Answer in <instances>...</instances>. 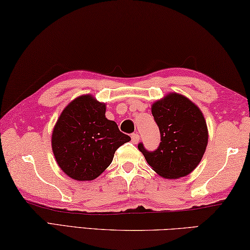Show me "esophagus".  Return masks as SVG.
I'll return each mask as SVG.
<instances>
[{
    "mask_svg": "<svg viewBox=\"0 0 250 250\" xmlns=\"http://www.w3.org/2000/svg\"><path fill=\"white\" fill-rule=\"evenodd\" d=\"M139 140H140L139 134H137V133L131 134V141H132V142H133L134 144H135V143H138V142H139Z\"/></svg>",
    "mask_w": 250,
    "mask_h": 250,
    "instance_id": "obj_1",
    "label": "esophagus"
}]
</instances>
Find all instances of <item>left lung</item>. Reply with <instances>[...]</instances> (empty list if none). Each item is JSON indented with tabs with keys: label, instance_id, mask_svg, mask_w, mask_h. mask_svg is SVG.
I'll return each mask as SVG.
<instances>
[{
	"label": "left lung",
	"instance_id": "1",
	"mask_svg": "<svg viewBox=\"0 0 250 250\" xmlns=\"http://www.w3.org/2000/svg\"><path fill=\"white\" fill-rule=\"evenodd\" d=\"M161 132L157 149L138 147L154 171L167 179L189 175L201 162L208 145V126L201 110L184 95L169 93L152 105Z\"/></svg>",
	"mask_w": 250,
	"mask_h": 250
}]
</instances>
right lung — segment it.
Masks as SVG:
<instances>
[{"label": "right lung", "mask_w": 250, "mask_h": 250, "mask_svg": "<svg viewBox=\"0 0 250 250\" xmlns=\"http://www.w3.org/2000/svg\"><path fill=\"white\" fill-rule=\"evenodd\" d=\"M105 113L106 104L88 94L72 101L58 118L52 131V152L70 178H97L111 164L117 148L131 140Z\"/></svg>", "instance_id": "obj_1"}]
</instances>
